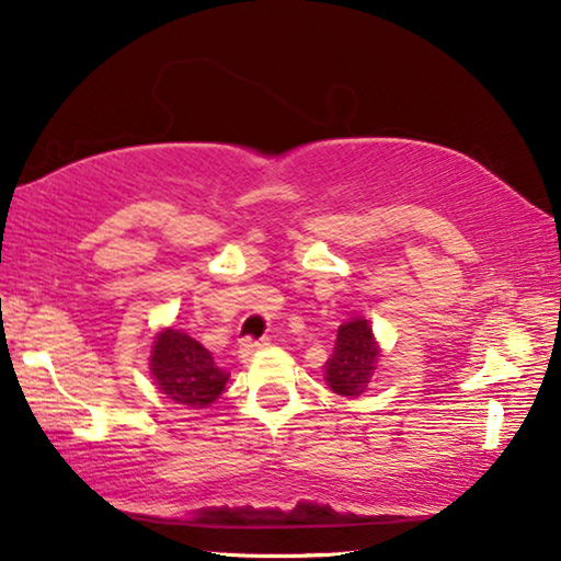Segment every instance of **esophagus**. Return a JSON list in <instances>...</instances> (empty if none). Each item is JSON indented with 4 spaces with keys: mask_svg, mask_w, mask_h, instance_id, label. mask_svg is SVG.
<instances>
[{
    "mask_svg": "<svg viewBox=\"0 0 561 561\" xmlns=\"http://www.w3.org/2000/svg\"><path fill=\"white\" fill-rule=\"evenodd\" d=\"M267 342H252V340H242L240 344H237V357L240 359H248L250 355H255V352L260 347H265Z\"/></svg>",
    "mask_w": 561,
    "mask_h": 561,
    "instance_id": "esophagus-1",
    "label": "esophagus"
}]
</instances>
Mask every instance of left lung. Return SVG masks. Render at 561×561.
<instances>
[{
	"label": "left lung",
	"mask_w": 561,
	"mask_h": 561,
	"mask_svg": "<svg viewBox=\"0 0 561 561\" xmlns=\"http://www.w3.org/2000/svg\"><path fill=\"white\" fill-rule=\"evenodd\" d=\"M382 357L380 342L373 334V321L352 317L336 329L332 357L324 365L327 386L342 398H357L370 390Z\"/></svg>",
	"instance_id": "1"
}]
</instances>
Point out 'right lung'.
I'll list each match as a JSON object with an SVG mask.
<instances>
[{"mask_svg":"<svg viewBox=\"0 0 561 561\" xmlns=\"http://www.w3.org/2000/svg\"><path fill=\"white\" fill-rule=\"evenodd\" d=\"M150 378L168 401L202 411L225 393L229 375L194 336L163 327L150 344Z\"/></svg>","mask_w":561,"mask_h":561,"instance_id":"1","label":"right lung"}]
</instances>
